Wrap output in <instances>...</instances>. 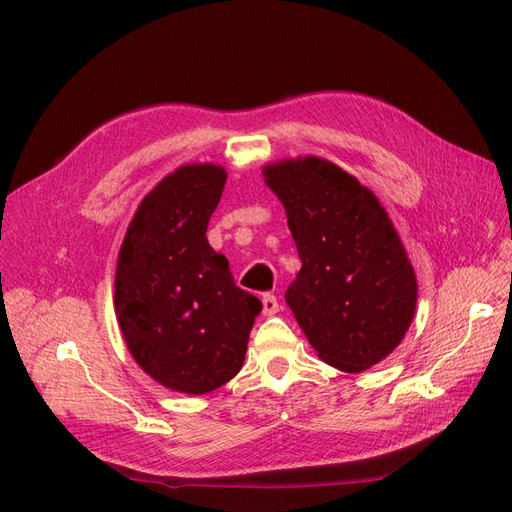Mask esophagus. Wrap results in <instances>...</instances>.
I'll use <instances>...</instances> for the list:
<instances>
[{
  "label": "esophagus",
  "instance_id": "1",
  "mask_svg": "<svg viewBox=\"0 0 512 512\" xmlns=\"http://www.w3.org/2000/svg\"><path fill=\"white\" fill-rule=\"evenodd\" d=\"M277 312H280V301H277L273 294H265V297H262V314L275 316Z\"/></svg>",
  "mask_w": 512,
  "mask_h": 512
}]
</instances>
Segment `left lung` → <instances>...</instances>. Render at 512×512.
Listing matches in <instances>:
<instances>
[{
	"instance_id": "left-lung-1",
	"label": "left lung",
	"mask_w": 512,
	"mask_h": 512,
	"mask_svg": "<svg viewBox=\"0 0 512 512\" xmlns=\"http://www.w3.org/2000/svg\"><path fill=\"white\" fill-rule=\"evenodd\" d=\"M303 262L286 303L324 363L348 374L386 359L410 329L416 275L376 194L322 158L262 168Z\"/></svg>"
}]
</instances>
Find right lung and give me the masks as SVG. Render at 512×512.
<instances>
[{
	"label": "right lung",
	"instance_id": "right-lung-1",
	"mask_svg": "<svg viewBox=\"0 0 512 512\" xmlns=\"http://www.w3.org/2000/svg\"><path fill=\"white\" fill-rule=\"evenodd\" d=\"M226 170L185 164L138 205L115 271V314L147 376L170 391L205 395L243 367L262 303L241 290L207 241Z\"/></svg>",
	"mask_w": 512,
	"mask_h": 512
}]
</instances>
